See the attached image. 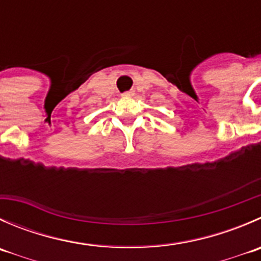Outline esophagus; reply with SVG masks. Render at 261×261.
I'll list each match as a JSON object with an SVG mask.
<instances>
[{
    "instance_id": "34e87169",
    "label": "esophagus",
    "mask_w": 261,
    "mask_h": 261,
    "mask_svg": "<svg viewBox=\"0 0 261 261\" xmlns=\"http://www.w3.org/2000/svg\"><path fill=\"white\" fill-rule=\"evenodd\" d=\"M134 95H135V92H134V90H130V92L123 93L122 97L123 98H131V97H134Z\"/></svg>"
}]
</instances>
